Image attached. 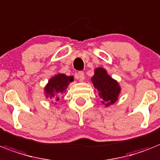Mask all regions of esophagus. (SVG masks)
I'll use <instances>...</instances> for the list:
<instances>
[{"label": "esophagus", "mask_w": 160, "mask_h": 160, "mask_svg": "<svg viewBox=\"0 0 160 160\" xmlns=\"http://www.w3.org/2000/svg\"><path fill=\"white\" fill-rule=\"evenodd\" d=\"M78 78L81 80V81H83L84 79H85V75H84V72H82V71H80V72H78Z\"/></svg>", "instance_id": "obj_1"}]
</instances>
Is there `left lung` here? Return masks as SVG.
Segmentation results:
<instances>
[{
    "instance_id": "1",
    "label": "left lung",
    "mask_w": 160,
    "mask_h": 160,
    "mask_svg": "<svg viewBox=\"0 0 160 160\" xmlns=\"http://www.w3.org/2000/svg\"><path fill=\"white\" fill-rule=\"evenodd\" d=\"M91 80L96 89L95 92L98 93L101 103L105 107L110 106L118 101L121 87L117 80L110 77L106 69L101 67L96 68Z\"/></svg>"
}]
</instances>
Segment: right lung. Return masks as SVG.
I'll return each instance as SVG.
<instances>
[{
	"label": "right lung",
	"mask_w": 160,
	"mask_h": 160,
	"mask_svg": "<svg viewBox=\"0 0 160 160\" xmlns=\"http://www.w3.org/2000/svg\"><path fill=\"white\" fill-rule=\"evenodd\" d=\"M73 80V76H67L64 73L58 72L49 79L47 84L45 86V96L52 100V101H58L59 96L66 92L68 85Z\"/></svg>",
	"instance_id": "add662e5"
}]
</instances>
